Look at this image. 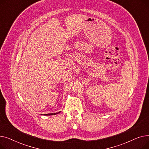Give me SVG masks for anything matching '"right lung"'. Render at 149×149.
<instances>
[{
    "instance_id": "1",
    "label": "right lung",
    "mask_w": 149,
    "mask_h": 149,
    "mask_svg": "<svg viewBox=\"0 0 149 149\" xmlns=\"http://www.w3.org/2000/svg\"><path fill=\"white\" fill-rule=\"evenodd\" d=\"M60 112H57V113H48V114H44V115H56L58 113H60Z\"/></svg>"
}]
</instances>
